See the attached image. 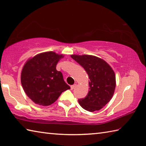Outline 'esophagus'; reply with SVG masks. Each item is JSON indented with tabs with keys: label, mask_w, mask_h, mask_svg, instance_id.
Masks as SVG:
<instances>
[{
	"label": "esophagus",
	"mask_w": 146,
	"mask_h": 146,
	"mask_svg": "<svg viewBox=\"0 0 146 146\" xmlns=\"http://www.w3.org/2000/svg\"><path fill=\"white\" fill-rule=\"evenodd\" d=\"M76 86V84H74V85H71L70 87H71V90H73L74 88H75V86Z\"/></svg>",
	"instance_id": "esophagus-1"
}]
</instances>
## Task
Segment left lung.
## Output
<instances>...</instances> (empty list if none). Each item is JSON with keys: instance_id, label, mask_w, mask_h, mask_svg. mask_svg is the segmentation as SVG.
Segmentation results:
<instances>
[{"instance_id": "obj_1", "label": "left lung", "mask_w": 146, "mask_h": 146, "mask_svg": "<svg viewBox=\"0 0 146 146\" xmlns=\"http://www.w3.org/2000/svg\"><path fill=\"white\" fill-rule=\"evenodd\" d=\"M71 57L84 68L90 78V91L78 102L89 111L99 110L109 102L115 88V75L107 62L91 55H71Z\"/></svg>"}]
</instances>
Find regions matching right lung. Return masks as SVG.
<instances>
[{"mask_svg": "<svg viewBox=\"0 0 146 146\" xmlns=\"http://www.w3.org/2000/svg\"><path fill=\"white\" fill-rule=\"evenodd\" d=\"M63 56L49 51L35 56L24 65L21 84L24 92L35 104L48 106L57 100L62 92L70 89L56 64Z\"/></svg>", "mask_w": 146, "mask_h": 146, "instance_id": "right-lung-1", "label": "right lung"}]
</instances>
